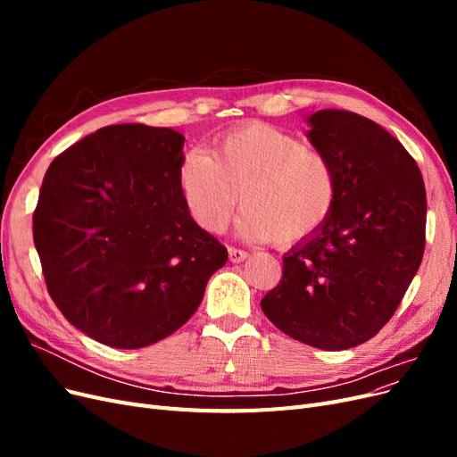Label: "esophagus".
Segmentation results:
<instances>
[{
    "label": "esophagus",
    "mask_w": 457,
    "mask_h": 457,
    "mask_svg": "<svg viewBox=\"0 0 457 457\" xmlns=\"http://www.w3.org/2000/svg\"><path fill=\"white\" fill-rule=\"evenodd\" d=\"M228 257H230L232 262H242L244 259L250 257V253L244 252V250H238V247H230V250H228Z\"/></svg>",
    "instance_id": "obj_1"
}]
</instances>
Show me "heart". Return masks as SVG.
<instances>
[{
	"mask_svg": "<svg viewBox=\"0 0 457 457\" xmlns=\"http://www.w3.org/2000/svg\"><path fill=\"white\" fill-rule=\"evenodd\" d=\"M177 187L195 223L220 234L240 202L238 232L250 242L292 245L320 228L337 200V173L322 152L269 123H245L190 150Z\"/></svg>",
	"mask_w": 457,
	"mask_h": 457,
	"instance_id": "1",
	"label": "heart"
}]
</instances>
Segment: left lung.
<instances>
[{
	"label": "left lung",
	"instance_id": "8db88e82",
	"mask_svg": "<svg viewBox=\"0 0 457 457\" xmlns=\"http://www.w3.org/2000/svg\"><path fill=\"white\" fill-rule=\"evenodd\" d=\"M307 123L311 145L336 168L337 200L326 223L282 257V280L261 309L286 336L343 351L391 320L421 265L425 185L379 123L334 108Z\"/></svg>",
	"mask_w": 457,
	"mask_h": 457
}]
</instances>
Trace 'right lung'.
Segmentation results:
<instances>
[{
	"label": "right lung",
	"mask_w": 457,
	"mask_h": 457,
	"mask_svg": "<svg viewBox=\"0 0 457 457\" xmlns=\"http://www.w3.org/2000/svg\"><path fill=\"white\" fill-rule=\"evenodd\" d=\"M185 137L120 123L54 158L34 212V244L54 305L91 339L141 349L200 307L228 253L177 187Z\"/></svg>",
	"instance_id": "obj_1"
}]
</instances>
